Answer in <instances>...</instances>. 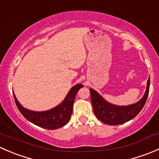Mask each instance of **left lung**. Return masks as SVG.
Listing matches in <instances>:
<instances>
[{
    "label": "left lung",
    "instance_id": "obj_1",
    "mask_svg": "<svg viewBox=\"0 0 159 159\" xmlns=\"http://www.w3.org/2000/svg\"><path fill=\"white\" fill-rule=\"evenodd\" d=\"M150 78L147 82V89L143 98L137 103L127 106H118L108 103L94 89H90L91 100L95 116L102 122L110 125L125 123L134 118L143 108L149 92Z\"/></svg>",
    "mask_w": 159,
    "mask_h": 159
}]
</instances>
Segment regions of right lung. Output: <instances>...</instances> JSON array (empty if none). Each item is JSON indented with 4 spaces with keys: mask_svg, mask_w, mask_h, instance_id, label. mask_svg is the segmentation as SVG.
I'll return each mask as SVG.
<instances>
[{
    "mask_svg": "<svg viewBox=\"0 0 159 159\" xmlns=\"http://www.w3.org/2000/svg\"><path fill=\"white\" fill-rule=\"evenodd\" d=\"M82 87L81 84L74 86L60 105L45 111H33L26 109L21 106L14 94V101L18 110L27 120L43 129L54 130L63 127L70 121L75 96L78 90Z\"/></svg>",
    "mask_w": 159,
    "mask_h": 159,
    "instance_id": "1",
    "label": "right lung"
}]
</instances>
